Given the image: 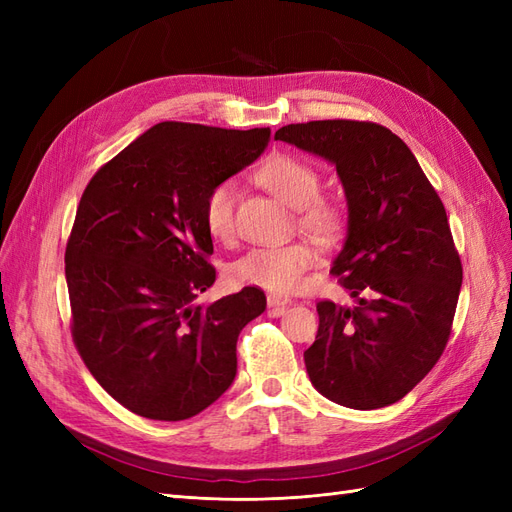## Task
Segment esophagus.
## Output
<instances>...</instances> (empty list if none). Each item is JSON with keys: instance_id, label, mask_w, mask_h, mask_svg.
Instances as JSON below:
<instances>
[{"instance_id": "1", "label": "esophagus", "mask_w": 512, "mask_h": 512, "mask_svg": "<svg viewBox=\"0 0 512 512\" xmlns=\"http://www.w3.org/2000/svg\"><path fill=\"white\" fill-rule=\"evenodd\" d=\"M267 303H269V307H286V305H290L292 301H290L288 297H282V294H269Z\"/></svg>"}]
</instances>
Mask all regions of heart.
Returning <instances> with one entry per match:
<instances>
[{"label": "heart", "instance_id": "b5f03b06", "mask_svg": "<svg viewBox=\"0 0 512 512\" xmlns=\"http://www.w3.org/2000/svg\"><path fill=\"white\" fill-rule=\"evenodd\" d=\"M256 181L286 205L297 207L299 224L320 241H333L344 228V211L335 200L320 196L318 170L290 153H271L256 168ZM237 188L232 181L213 185L205 198L203 218L215 239L235 235ZM316 252L305 241L254 247L230 265V280L269 292H292L301 286L303 273L314 265Z\"/></svg>", "mask_w": 512, "mask_h": 512}]
</instances>
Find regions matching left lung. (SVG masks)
<instances>
[{
  "label": "left lung",
  "instance_id": "obj_1",
  "mask_svg": "<svg viewBox=\"0 0 512 512\" xmlns=\"http://www.w3.org/2000/svg\"><path fill=\"white\" fill-rule=\"evenodd\" d=\"M275 141L331 162L348 205L331 273L356 305H316L318 335L303 354L309 380L339 406H391L429 374L451 335L463 271L442 200L408 145L378 123H290Z\"/></svg>",
  "mask_w": 512,
  "mask_h": 512
}]
</instances>
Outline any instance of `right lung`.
Segmentation results:
<instances>
[{
  "label": "right lung",
  "mask_w": 512,
  "mask_h": 512,
  "mask_svg": "<svg viewBox=\"0 0 512 512\" xmlns=\"http://www.w3.org/2000/svg\"><path fill=\"white\" fill-rule=\"evenodd\" d=\"M269 138L162 121L87 183L66 247L72 337L91 376L138 416L185 421L237 376L239 333L267 297L245 286L194 303L215 282L203 207Z\"/></svg>",
  "instance_id": "1"
}]
</instances>
